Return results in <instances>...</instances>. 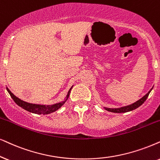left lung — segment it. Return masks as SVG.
Wrapping results in <instances>:
<instances>
[{
  "instance_id": "left-lung-1",
  "label": "left lung",
  "mask_w": 160,
  "mask_h": 160,
  "mask_svg": "<svg viewBox=\"0 0 160 160\" xmlns=\"http://www.w3.org/2000/svg\"><path fill=\"white\" fill-rule=\"evenodd\" d=\"M152 88H151V89L149 91V92H148L147 94L145 95V96H143L142 98L139 99V100H137V102H134L133 104H131V105H129V106H127L121 107V108H105V109H106V110H107V111H108V112H114V113H125V112H131V111L134 110V109H136V108H138V107L140 106L141 105H142L143 102H144L146 100V99L148 98V95H149V94H150L151 91L152 90Z\"/></svg>"
}]
</instances>
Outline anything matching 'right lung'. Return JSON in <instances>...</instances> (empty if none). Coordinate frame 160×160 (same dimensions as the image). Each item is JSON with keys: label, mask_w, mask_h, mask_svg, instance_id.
<instances>
[{"label": "right lung", "mask_w": 160, "mask_h": 160, "mask_svg": "<svg viewBox=\"0 0 160 160\" xmlns=\"http://www.w3.org/2000/svg\"><path fill=\"white\" fill-rule=\"evenodd\" d=\"M72 88H70L69 91L68 92V94L66 95V99L64 101H62L61 102H59V103H56L54 105H52V106H45V105H38V104H32V103H29V102H24V101L21 100V99H19L17 97L15 96L12 93L10 92L9 88H7V92H9V94L11 96V98L13 99V100L15 101V102L18 106L21 107L22 108L25 109V110L28 111V112L34 113V114H51V113L55 112V111L58 110L60 107H61L62 105L66 102V101L67 100V99L69 97L71 90H72Z\"/></svg>", "instance_id": "add662e5"}]
</instances>
